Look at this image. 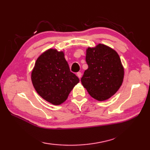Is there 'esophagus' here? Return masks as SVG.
<instances>
[{
    "label": "esophagus",
    "instance_id": "esophagus-1",
    "mask_svg": "<svg viewBox=\"0 0 150 150\" xmlns=\"http://www.w3.org/2000/svg\"><path fill=\"white\" fill-rule=\"evenodd\" d=\"M77 77H78L79 79H81V77H82V73H81V72H78V73H77Z\"/></svg>",
    "mask_w": 150,
    "mask_h": 150
}]
</instances>
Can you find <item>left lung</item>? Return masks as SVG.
<instances>
[{
	"mask_svg": "<svg viewBox=\"0 0 150 150\" xmlns=\"http://www.w3.org/2000/svg\"><path fill=\"white\" fill-rule=\"evenodd\" d=\"M85 70L81 82L95 99L107 100L116 93L122 85L124 68L118 53L111 47L99 44L86 50Z\"/></svg>",
	"mask_w": 150,
	"mask_h": 150,
	"instance_id": "obj_1",
	"label": "left lung"
}]
</instances>
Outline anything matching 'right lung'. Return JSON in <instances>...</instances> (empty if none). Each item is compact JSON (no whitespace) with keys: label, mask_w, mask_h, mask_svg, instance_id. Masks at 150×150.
<instances>
[{"label":"right lung","mask_w":150,"mask_h":150,"mask_svg":"<svg viewBox=\"0 0 150 150\" xmlns=\"http://www.w3.org/2000/svg\"><path fill=\"white\" fill-rule=\"evenodd\" d=\"M31 81L41 97L52 104L60 105L67 99L79 79L70 71L64 53L50 49L37 59Z\"/></svg>","instance_id":"add662e5"}]
</instances>
